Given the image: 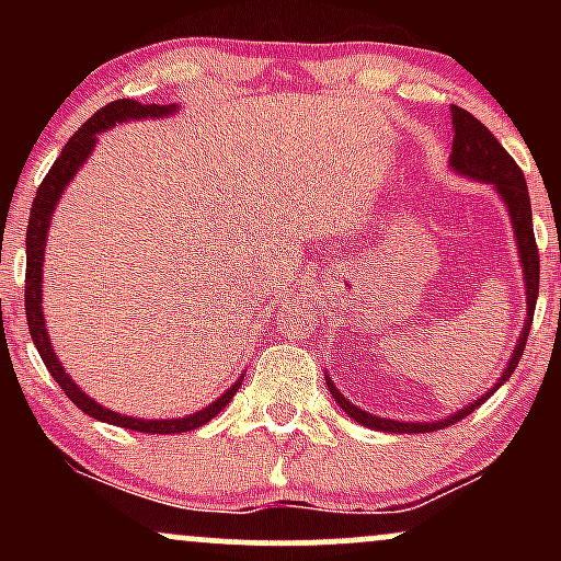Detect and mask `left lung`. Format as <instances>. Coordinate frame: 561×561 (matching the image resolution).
Returning a JSON list of instances; mask_svg holds the SVG:
<instances>
[{
	"instance_id": "obj_1",
	"label": "left lung",
	"mask_w": 561,
	"mask_h": 561,
	"mask_svg": "<svg viewBox=\"0 0 561 561\" xmlns=\"http://www.w3.org/2000/svg\"><path fill=\"white\" fill-rule=\"evenodd\" d=\"M450 124H454V145H450V156H448L450 171L459 173V176L465 179H474V182L491 184L495 195L501 197V203L506 205V214H508V221H512L514 240H517V255H519V266H523V279H525V300H527L525 327L523 332H519L517 345H514L512 358L506 362L504 371H501V377L495 379L493 388L482 392L478 401H472L469 405H465V409L454 411V414L443 416V420H435V422H401V420H390V416L369 414V411L358 409L356 403H351V398H345L343 392L334 388L332 377L324 371L327 388H330L334 403H337L353 422L364 424V427L369 430H377V433H396V435L435 433V430L448 427V424H456L459 420H465V416L472 414V411L478 409L482 401H488V398H491L508 377H512V371L517 369L527 343V334H530L533 311H536L540 266H538L536 234H533L530 195H527L523 171H519V165L514 163L512 156H508L504 147L499 145V139H495L472 113H467L465 107L450 105Z\"/></svg>"
}]
</instances>
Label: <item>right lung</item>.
Segmentation results:
<instances>
[{"label":"right lung","instance_id":"add662e5","mask_svg":"<svg viewBox=\"0 0 561 561\" xmlns=\"http://www.w3.org/2000/svg\"><path fill=\"white\" fill-rule=\"evenodd\" d=\"M182 105L171 102V105H141L137 100H115L111 105H105L102 111H96L92 118L83 124L73 137L68 139V145L62 147L60 158L55 160V165L44 176L42 186L36 190L34 205H31V218H28V231H25V319H28V332L34 340L38 356H42L44 366L49 369V375L55 377V382L60 385L62 392L73 401L83 414H89L96 422L115 424V427L134 430V433H152V435H173V433H190V430L203 427L205 422L214 420L216 414H221L227 409L234 392L240 390L242 377L240 375L231 382L214 403H208L205 409L195 411V414L179 416V420H141V416H128L118 414V411L105 409L102 403H96L92 396H87L76 379L62 369L60 358H57L53 340H49L47 324H44V308H42V279H44V248H47V234L49 224H53V214L60 203L62 192L68 190V184L73 182L76 173L81 171V165L87 163V158L92 156L102 131L113 128L115 124H126V121H141V118H169L179 111Z\"/></svg>","mask_w":561,"mask_h":561}]
</instances>
